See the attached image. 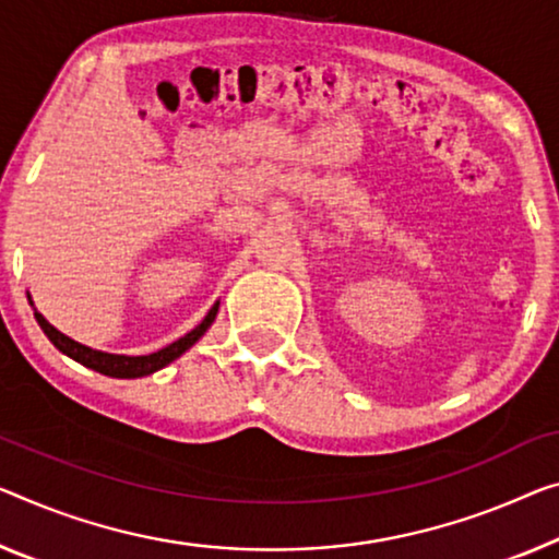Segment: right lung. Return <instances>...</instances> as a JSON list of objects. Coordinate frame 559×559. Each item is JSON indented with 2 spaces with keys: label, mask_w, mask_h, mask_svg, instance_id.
Here are the masks:
<instances>
[{
  "label": "right lung",
  "mask_w": 559,
  "mask_h": 559,
  "mask_svg": "<svg viewBox=\"0 0 559 559\" xmlns=\"http://www.w3.org/2000/svg\"><path fill=\"white\" fill-rule=\"evenodd\" d=\"M217 309L219 302H214V307L207 312V317L197 324L192 332H187L185 337H179L177 342H171L165 349L159 352H152V355H142V357H127V355H109V352H99V349H92V347H84L80 342H74L62 334L59 330L51 328V324L41 317L39 312H34L37 317L39 328L45 330V334L49 337L51 345H55L62 355L72 357L74 362H80L84 367L94 369V372L99 374H107V377H119V380H134V377H144V374H152L162 369L165 365H169L171 359H177L182 352L190 349L197 340L202 337L204 332H207L210 324L214 322V317H217Z\"/></svg>",
  "instance_id": "right-lung-1"
}]
</instances>
